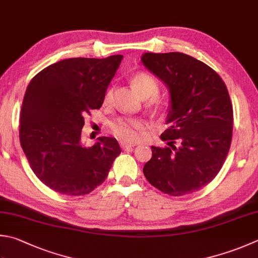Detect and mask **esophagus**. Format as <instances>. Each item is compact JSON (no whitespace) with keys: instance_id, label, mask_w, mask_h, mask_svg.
I'll list each match as a JSON object with an SVG mask.
<instances>
[{"instance_id":"obj_1","label":"esophagus","mask_w":258,"mask_h":258,"mask_svg":"<svg viewBox=\"0 0 258 258\" xmlns=\"http://www.w3.org/2000/svg\"><path fill=\"white\" fill-rule=\"evenodd\" d=\"M120 146H121V148L122 149H129V148H131V147H134V144H129V143H127V142H120Z\"/></svg>"}]
</instances>
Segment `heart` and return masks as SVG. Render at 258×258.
<instances>
[{
    "mask_svg": "<svg viewBox=\"0 0 258 258\" xmlns=\"http://www.w3.org/2000/svg\"><path fill=\"white\" fill-rule=\"evenodd\" d=\"M131 85L137 91L140 98L146 100V106L155 113L164 112L168 106V100L164 96H159V84L155 77L147 72H138L131 77ZM113 87L106 90L104 94V104H110L113 98ZM144 127V123L139 119L120 118L110 124L111 133L116 138L124 142H134L139 137V131Z\"/></svg>",
    "mask_w": 258,
    "mask_h": 258,
    "instance_id": "obj_1",
    "label": "heart"
}]
</instances>
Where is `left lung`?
<instances>
[{
	"label": "left lung",
	"mask_w": 258,
	"mask_h": 258,
	"mask_svg": "<svg viewBox=\"0 0 258 258\" xmlns=\"http://www.w3.org/2000/svg\"><path fill=\"white\" fill-rule=\"evenodd\" d=\"M142 61L171 95L168 128L160 135L167 146H152L144 175L169 196L199 191L217 176L230 148L234 113L226 84L211 67L186 53L146 52Z\"/></svg>",
	"instance_id": "8db88e82"
}]
</instances>
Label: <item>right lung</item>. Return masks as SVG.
<instances>
[{
    "label": "right lung",
    "mask_w": 258,
    "mask_h": 258,
    "mask_svg": "<svg viewBox=\"0 0 258 258\" xmlns=\"http://www.w3.org/2000/svg\"><path fill=\"white\" fill-rule=\"evenodd\" d=\"M70 58L39 72L29 83L20 116V144L40 181L66 196H84L101 185L121 153L114 138L82 140L84 115L100 109L122 59Z\"/></svg>",
    "instance_id": "right-lung-1"
}]
</instances>
